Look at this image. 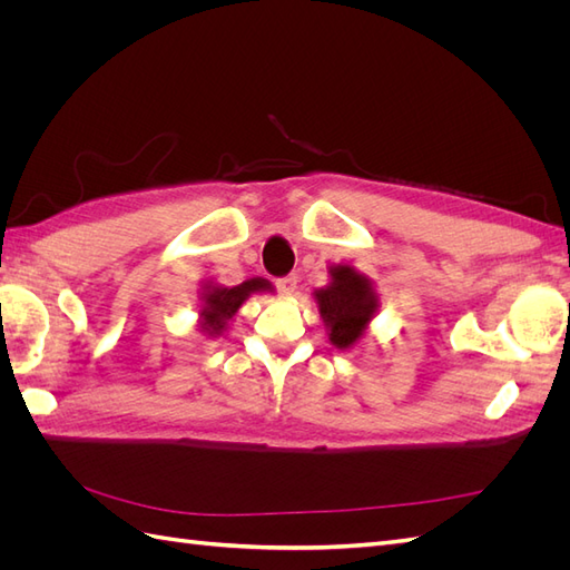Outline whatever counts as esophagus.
<instances>
[{
  "label": "esophagus",
  "instance_id": "esophagus-1",
  "mask_svg": "<svg viewBox=\"0 0 570 570\" xmlns=\"http://www.w3.org/2000/svg\"><path fill=\"white\" fill-rule=\"evenodd\" d=\"M275 285H278V292L283 297H292V295H295V289H297V275L289 273V275H285V278L275 281Z\"/></svg>",
  "mask_w": 570,
  "mask_h": 570
}]
</instances>
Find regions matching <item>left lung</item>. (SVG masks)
<instances>
[{
	"label": "left lung",
	"instance_id": "left-lung-1",
	"mask_svg": "<svg viewBox=\"0 0 570 570\" xmlns=\"http://www.w3.org/2000/svg\"><path fill=\"white\" fill-rule=\"evenodd\" d=\"M331 283L314 292L327 340L337 350H350L366 335V327L377 312L373 283L352 266H331Z\"/></svg>",
	"mask_w": 570,
	"mask_h": 570
}]
</instances>
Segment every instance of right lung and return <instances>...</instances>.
Segmentation results:
<instances>
[{
  "mask_svg": "<svg viewBox=\"0 0 570 570\" xmlns=\"http://www.w3.org/2000/svg\"><path fill=\"white\" fill-rule=\"evenodd\" d=\"M254 292H271V283L264 278H249L235 287H223L206 283L202 292V312H199V327L202 333L209 337L220 335L226 331L228 321L237 314V308L245 304V299Z\"/></svg>",
  "mask_w": 570,
  "mask_h": 570,
  "instance_id": "1",
  "label": "right lung"
}]
</instances>
